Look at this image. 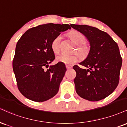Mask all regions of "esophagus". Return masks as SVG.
I'll list each match as a JSON object with an SVG mask.
<instances>
[{"label":"esophagus","instance_id":"obj_1","mask_svg":"<svg viewBox=\"0 0 127 127\" xmlns=\"http://www.w3.org/2000/svg\"><path fill=\"white\" fill-rule=\"evenodd\" d=\"M65 67H66L67 69H70V68H72V65H68V64H66L65 65Z\"/></svg>","mask_w":127,"mask_h":127}]
</instances>
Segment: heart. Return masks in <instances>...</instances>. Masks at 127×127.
I'll use <instances>...</instances> for the list:
<instances>
[{
    "mask_svg": "<svg viewBox=\"0 0 127 127\" xmlns=\"http://www.w3.org/2000/svg\"><path fill=\"white\" fill-rule=\"evenodd\" d=\"M70 38L73 42L77 45V51L82 57H85L89 54L90 51L89 47L85 43L86 38L82 33L77 31H73L69 33ZM61 41L62 36L59 35L54 38L51 42V48L55 53H59L61 49ZM79 59L77 54H67L65 53L59 55L56 57V60L58 62H61L66 64H71L77 62Z\"/></svg>",
    "mask_w": 127,
    "mask_h": 127,
    "instance_id": "heart-1",
    "label": "heart"
}]
</instances>
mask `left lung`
I'll use <instances>...</instances> for the list:
<instances>
[{
    "instance_id": "left-lung-1",
    "label": "left lung",
    "mask_w": 127,
    "mask_h": 127,
    "mask_svg": "<svg viewBox=\"0 0 127 127\" xmlns=\"http://www.w3.org/2000/svg\"><path fill=\"white\" fill-rule=\"evenodd\" d=\"M82 33L89 41L88 57L80 65H75L74 79L79 96L89 101H98L115 91L120 80L122 57L118 44L111 36L95 27L86 25H70Z\"/></svg>"
}]
</instances>
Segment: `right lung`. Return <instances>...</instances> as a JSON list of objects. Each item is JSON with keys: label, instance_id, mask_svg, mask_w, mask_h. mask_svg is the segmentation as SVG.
I'll return each mask as SVG.
<instances>
[{"label": "right lung", "instance_id": "obj_1", "mask_svg": "<svg viewBox=\"0 0 127 127\" xmlns=\"http://www.w3.org/2000/svg\"><path fill=\"white\" fill-rule=\"evenodd\" d=\"M68 29V24L40 25L27 30L18 41L12 65L18 89L27 98L44 102L57 94L66 68L61 62L48 67L55 59L51 42Z\"/></svg>", "mask_w": 127, "mask_h": 127}]
</instances>
